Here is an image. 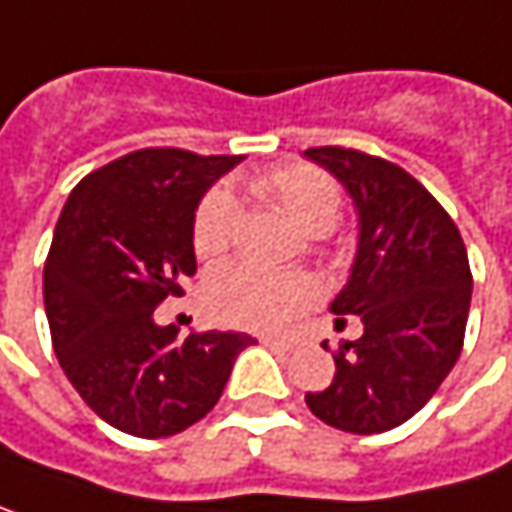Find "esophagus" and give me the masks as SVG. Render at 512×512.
Listing matches in <instances>:
<instances>
[{"label": "esophagus", "instance_id": "esophagus-1", "mask_svg": "<svg viewBox=\"0 0 512 512\" xmlns=\"http://www.w3.org/2000/svg\"><path fill=\"white\" fill-rule=\"evenodd\" d=\"M260 343H263V346H269V349L293 351V343H290V340H275V337H263Z\"/></svg>", "mask_w": 512, "mask_h": 512}]
</instances>
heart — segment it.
I'll list each match as a JSON object with an SVG mask.
<instances>
[{
	"label": "heart",
	"mask_w": 512,
	"mask_h": 512,
	"mask_svg": "<svg viewBox=\"0 0 512 512\" xmlns=\"http://www.w3.org/2000/svg\"><path fill=\"white\" fill-rule=\"evenodd\" d=\"M260 196L275 202L304 234H325L343 210L337 178L313 163H281L252 181ZM240 225V205L231 190L216 187L199 202L193 216V252L199 260H222L231 252ZM316 302V287L302 272H260L234 263L210 272L205 310L222 325L278 331Z\"/></svg>",
	"instance_id": "heart-1"
}]
</instances>
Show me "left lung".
Instances as JSON below:
<instances>
[{"instance_id": "left-lung-1", "label": "left lung", "mask_w": 512, "mask_h": 512, "mask_svg": "<svg viewBox=\"0 0 512 512\" xmlns=\"http://www.w3.org/2000/svg\"><path fill=\"white\" fill-rule=\"evenodd\" d=\"M304 155L334 172L357 205V257L331 310L337 325L346 316L363 322V334L334 351V381L304 401L331 428L384 434L431 401L463 351L466 246L445 208L398 163L343 146Z\"/></svg>"}]
</instances>
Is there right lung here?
<instances>
[{
  "instance_id": "add662e5",
  "label": "right lung",
  "mask_w": 512,
  "mask_h": 512,
  "mask_svg": "<svg viewBox=\"0 0 512 512\" xmlns=\"http://www.w3.org/2000/svg\"><path fill=\"white\" fill-rule=\"evenodd\" d=\"M240 161L137 149L84 175L61 210L43 269L52 346L84 404L122 434L161 440L196 425L255 343L237 331L181 337L155 322L196 272L199 199Z\"/></svg>"
}]
</instances>
